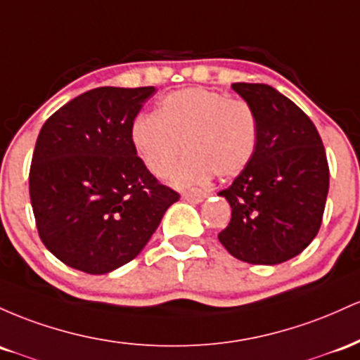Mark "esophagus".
<instances>
[{"instance_id":"esophagus-1","label":"esophagus","mask_w":360,"mask_h":360,"mask_svg":"<svg viewBox=\"0 0 360 360\" xmlns=\"http://www.w3.org/2000/svg\"><path fill=\"white\" fill-rule=\"evenodd\" d=\"M207 197V193L205 192H200V191H192V192H185L184 193V199L188 200V202H195V204H199Z\"/></svg>"}]
</instances>
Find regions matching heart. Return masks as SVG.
Here are the masks:
<instances>
[{
    "label": "heart",
    "mask_w": 360,
    "mask_h": 360,
    "mask_svg": "<svg viewBox=\"0 0 360 360\" xmlns=\"http://www.w3.org/2000/svg\"><path fill=\"white\" fill-rule=\"evenodd\" d=\"M131 139L144 167L167 176L181 151L188 156L169 175L175 187L240 175L258 144V117L248 102L221 91L185 88L161 100L155 114L137 115Z\"/></svg>",
    "instance_id": "obj_1"
}]
</instances>
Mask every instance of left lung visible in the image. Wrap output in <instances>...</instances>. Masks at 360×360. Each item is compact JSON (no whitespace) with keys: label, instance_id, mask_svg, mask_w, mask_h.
Returning a JSON list of instances; mask_svg holds the SVG:
<instances>
[{"label":"left lung","instance_id":"1","mask_svg":"<svg viewBox=\"0 0 360 360\" xmlns=\"http://www.w3.org/2000/svg\"><path fill=\"white\" fill-rule=\"evenodd\" d=\"M258 117L253 160L217 195L231 221L217 234L238 260L277 265L300 255L320 231L330 169L311 119L288 96L262 83H233Z\"/></svg>","mask_w":360,"mask_h":360}]
</instances>
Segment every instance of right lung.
Segmentation results:
<instances>
[{
    "mask_svg": "<svg viewBox=\"0 0 360 360\" xmlns=\"http://www.w3.org/2000/svg\"><path fill=\"white\" fill-rule=\"evenodd\" d=\"M155 86H102L46 120L32 156L39 236L68 267L108 274L141 253L179 193L144 167L131 127Z\"/></svg>",
    "mask_w": 360,
    "mask_h": 360,
    "instance_id": "obj_1",
    "label": "right lung"
}]
</instances>
